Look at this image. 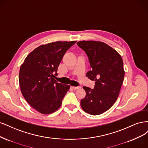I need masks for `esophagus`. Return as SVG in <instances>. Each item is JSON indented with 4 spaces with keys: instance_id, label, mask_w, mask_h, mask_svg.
Returning a JSON list of instances; mask_svg holds the SVG:
<instances>
[{
    "instance_id": "esophagus-1",
    "label": "esophagus",
    "mask_w": 148,
    "mask_h": 148,
    "mask_svg": "<svg viewBox=\"0 0 148 148\" xmlns=\"http://www.w3.org/2000/svg\"><path fill=\"white\" fill-rule=\"evenodd\" d=\"M71 88L74 90H77L80 88V87H74V86H71Z\"/></svg>"
}]
</instances>
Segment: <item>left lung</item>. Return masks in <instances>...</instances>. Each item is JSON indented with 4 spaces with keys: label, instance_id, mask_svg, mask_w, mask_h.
<instances>
[{
    "label": "left lung",
    "instance_id": "obj_1",
    "mask_svg": "<svg viewBox=\"0 0 148 148\" xmlns=\"http://www.w3.org/2000/svg\"><path fill=\"white\" fill-rule=\"evenodd\" d=\"M77 45L87 53L92 68L87 77L95 81L94 89L84 87L86 96L81 99L83 110L91 115H99L116 101L124 78L123 60L118 52L103 42L82 40Z\"/></svg>",
    "mask_w": 148,
    "mask_h": 148
}]
</instances>
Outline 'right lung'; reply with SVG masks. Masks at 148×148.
I'll return each instance as SVG.
<instances>
[{
  "mask_svg": "<svg viewBox=\"0 0 148 148\" xmlns=\"http://www.w3.org/2000/svg\"><path fill=\"white\" fill-rule=\"evenodd\" d=\"M74 41H57L42 45L32 51L21 65L19 83L26 101L36 111L50 114L60 108L69 90V85L55 79L62 58Z\"/></svg>",
  "mask_w": 148,
  "mask_h": 148,
  "instance_id": "1",
  "label": "right lung"
}]
</instances>
